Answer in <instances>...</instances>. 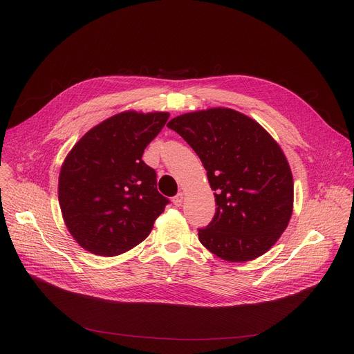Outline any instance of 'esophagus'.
I'll list each match as a JSON object with an SVG mask.
<instances>
[{"instance_id":"34e87169","label":"esophagus","mask_w":354,"mask_h":354,"mask_svg":"<svg viewBox=\"0 0 354 354\" xmlns=\"http://www.w3.org/2000/svg\"><path fill=\"white\" fill-rule=\"evenodd\" d=\"M172 202H174V205L180 207V205H182V202H183V194H182V192H179L178 195H175V196H174V199H172Z\"/></svg>"}]
</instances>
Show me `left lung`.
<instances>
[{
	"label": "left lung",
	"mask_w": 354,
	"mask_h": 354,
	"mask_svg": "<svg viewBox=\"0 0 354 354\" xmlns=\"http://www.w3.org/2000/svg\"><path fill=\"white\" fill-rule=\"evenodd\" d=\"M207 169L216 211L201 244L230 263L266 254L286 231L294 199L290 165L267 130L236 110L215 107L174 118Z\"/></svg>",
	"instance_id": "left-lung-1"
}]
</instances>
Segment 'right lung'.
Instances as JSON below:
<instances>
[{"mask_svg":"<svg viewBox=\"0 0 354 354\" xmlns=\"http://www.w3.org/2000/svg\"><path fill=\"white\" fill-rule=\"evenodd\" d=\"M167 118L166 111H122L90 129L68 152L59 176V202L82 248L115 257L151 234L169 199L158 192L156 172L142 155Z\"/></svg>","mask_w":354,"mask_h":354,"instance_id":"right-lung-1","label":"right lung"}]
</instances>
